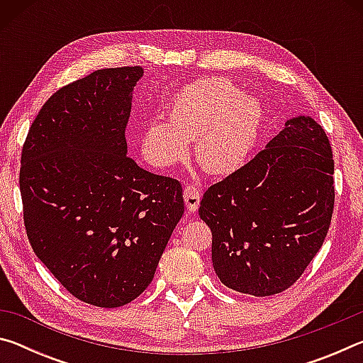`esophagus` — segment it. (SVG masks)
<instances>
[{
	"mask_svg": "<svg viewBox=\"0 0 363 363\" xmlns=\"http://www.w3.org/2000/svg\"><path fill=\"white\" fill-rule=\"evenodd\" d=\"M200 199H201V194L199 187L192 186V184H189V186L184 187V201H186L187 210L190 213L196 211V208L200 205Z\"/></svg>",
	"mask_w": 363,
	"mask_h": 363,
	"instance_id": "obj_1",
	"label": "esophagus"
}]
</instances>
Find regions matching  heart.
Returning a JSON list of instances; mask_svg holds the SVG:
<instances>
[{
  "instance_id": "heart-1",
  "label": "heart",
  "mask_w": 363,
  "mask_h": 363,
  "mask_svg": "<svg viewBox=\"0 0 363 363\" xmlns=\"http://www.w3.org/2000/svg\"><path fill=\"white\" fill-rule=\"evenodd\" d=\"M264 107L229 78H208L181 89L167 108V121L150 123L140 134L145 158L173 167L195 140L196 163L211 174H227L248 162L259 140Z\"/></svg>"
}]
</instances>
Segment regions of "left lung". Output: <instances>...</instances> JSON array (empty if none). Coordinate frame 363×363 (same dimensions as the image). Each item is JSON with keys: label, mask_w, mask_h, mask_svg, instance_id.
<instances>
[{"label": "left lung", "mask_w": 363, "mask_h": 363, "mask_svg": "<svg viewBox=\"0 0 363 363\" xmlns=\"http://www.w3.org/2000/svg\"><path fill=\"white\" fill-rule=\"evenodd\" d=\"M333 173L325 130L296 116L255 158L208 187L199 214L213 233L219 280L253 296L290 288L328 233Z\"/></svg>", "instance_id": "8db88e82"}]
</instances>
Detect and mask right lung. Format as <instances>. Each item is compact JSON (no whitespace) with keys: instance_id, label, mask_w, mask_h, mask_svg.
<instances>
[{"instance_id":"right-lung-1","label":"right lung","mask_w":363,"mask_h":363,"mask_svg":"<svg viewBox=\"0 0 363 363\" xmlns=\"http://www.w3.org/2000/svg\"><path fill=\"white\" fill-rule=\"evenodd\" d=\"M143 67L96 70L56 91L21 158L23 224L35 255L83 303L120 307L143 293L184 214L173 177L126 155Z\"/></svg>"}]
</instances>
